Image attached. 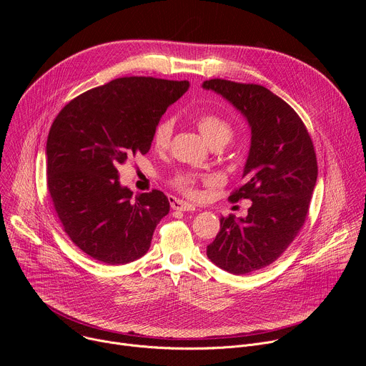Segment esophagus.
Returning a JSON list of instances; mask_svg holds the SVG:
<instances>
[{"instance_id": "34e87169", "label": "esophagus", "mask_w": 366, "mask_h": 366, "mask_svg": "<svg viewBox=\"0 0 366 366\" xmlns=\"http://www.w3.org/2000/svg\"><path fill=\"white\" fill-rule=\"evenodd\" d=\"M171 207L174 208V210H179V212H194L195 210L194 204L179 199V198H175V197L171 198Z\"/></svg>"}]
</instances>
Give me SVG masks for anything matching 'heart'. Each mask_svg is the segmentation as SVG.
<instances>
[{
  "mask_svg": "<svg viewBox=\"0 0 366 366\" xmlns=\"http://www.w3.org/2000/svg\"><path fill=\"white\" fill-rule=\"evenodd\" d=\"M195 124L202 134V137L210 143L212 146H223L226 144L233 136L232 124L224 120L223 117L214 113H201L195 117ZM174 133V122L171 119H162L153 129V144L156 149H167L169 146L171 137ZM214 178L207 174H195V172H178L172 178V185L188 194L197 195V185L199 182H213Z\"/></svg>",
  "mask_w": 366,
  "mask_h": 366,
  "instance_id": "heart-1",
  "label": "heart"
}]
</instances>
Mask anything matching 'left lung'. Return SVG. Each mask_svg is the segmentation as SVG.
Returning <instances> with one entry per match:
<instances>
[{"label": "left lung", "instance_id": "obj_1", "mask_svg": "<svg viewBox=\"0 0 366 366\" xmlns=\"http://www.w3.org/2000/svg\"><path fill=\"white\" fill-rule=\"evenodd\" d=\"M202 88L232 102L252 133L243 184L229 197L252 205L244 219L222 217L207 246L219 268L246 275L275 262L301 230L317 181L316 152L300 116L268 88L219 78Z\"/></svg>", "mask_w": 366, "mask_h": 366}]
</instances>
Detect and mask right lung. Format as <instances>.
Returning <instances> with one entry per match:
<instances>
[{
	"label": "right lung",
	"instance_id": "right-lung-1",
	"mask_svg": "<svg viewBox=\"0 0 366 366\" xmlns=\"http://www.w3.org/2000/svg\"><path fill=\"white\" fill-rule=\"evenodd\" d=\"M188 88V81L119 78L69 101L51 124L49 195L65 233L95 260L124 265L142 257L169 213L162 191L133 199L120 185L117 168L149 152L154 126Z\"/></svg>",
	"mask_w": 366,
	"mask_h": 366
}]
</instances>
